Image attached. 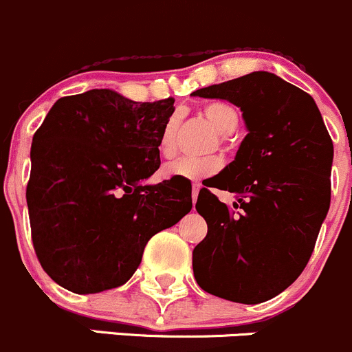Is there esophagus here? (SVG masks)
Here are the masks:
<instances>
[{"label":"esophagus","instance_id":"esophagus-1","mask_svg":"<svg viewBox=\"0 0 352 352\" xmlns=\"http://www.w3.org/2000/svg\"><path fill=\"white\" fill-rule=\"evenodd\" d=\"M200 188H201L200 183H193V186H191V200H193V205L197 203L198 193H200Z\"/></svg>","mask_w":352,"mask_h":352}]
</instances>
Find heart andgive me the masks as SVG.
<instances>
[{
    "mask_svg": "<svg viewBox=\"0 0 352 352\" xmlns=\"http://www.w3.org/2000/svg\"><path fill=\"white\" fill-rule=\"evenodd\" d=\"M203 117L213 125V129L220 135H230L239 126V113L234 107L223 101H215L201 110ZM177 126H179V118L173 115L162 126L157 139L159 154L166 159H171L177 151ZM222 157L219 155H206V157H179L176 161L169 162L164 166L162 173L168 177H179L186 181H198L203 177L217 175L222 169Z\"/></svg>",
    "mask_w": 352,
    "mask_h": 352,
    "instance_id": "1",
    "label": "heart"
}]
</instances>
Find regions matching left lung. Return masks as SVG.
I'll list each match as a JSON object with an SVG mask.
<instances>
[{
	"instance_id": "obj_1",
	"label": "left lung",
	"mask_w": 352,
	"mask_h": 352,
	"mask_svg": "<svg viewBox=\"0 0 352 352\" xmlns=\"http://www.w3.org/2000/svg\"><path fill=\"white\" fill-rule=\"evenodd\" d=\"M241 108L248 135L234 161L201 188L206 237L193 249L205 292L237 303L280 295L302 274L331 205L334 146L314 98L256 71L191 93ZM210 187L230 190V209Z\"/></svg>"
}]
</instances>
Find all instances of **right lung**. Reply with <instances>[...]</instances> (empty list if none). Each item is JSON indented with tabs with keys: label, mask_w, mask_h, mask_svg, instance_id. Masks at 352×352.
<instances>
[{
	"label": "right lung",
	"mask_w": 352,
	"mask_h": 352,
	"mask_svg": "<svg viewBox=\"0 0 352 352\" xmlns=\"http://www.w3.org/2000/svg\"><path fill=\"white\" fill-rule=\"evenodd\" d=\"M175 100L139 103L89 89L54 103L32 142V241L43 271L86 295L132 278L152 235L191 210V184H144Z\"/></svg>",
	"instance_id": "add662e5"
}]
</instances>
